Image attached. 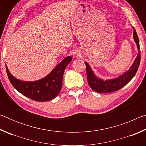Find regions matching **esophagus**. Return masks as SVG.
<instances>
[{
	"label": "esophagus",
	"mask_w": 146,
	"mask_h": 146,
	"mask_svg": "<svg viewBox=\"0 0 146 146\" xmlns=\"http://www.w3.org/2000/svg\"><path fill=\"white\" fill-rule=\"evenodd\" d=\"M74 55H75V56H77V55H78V54H77V53H74Z\"/></svg>",
	"instance_id": "obj_1"
}]
</instances>
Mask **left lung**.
Instances as JSON below:
<instances>
[{"label":"left lung","mask_w":146,"mask_h":146,"mask_svg":"<svg viewBox=\"0 0 146 146\" xmlns=\"http://www.w3.org/2000/svg\"><path fill=\"white\" fill-rule=\"evenodd\" d=\"M133 28V38L137 46L138 53L135 58L134 62L131 66L129 70L125 71L122 75H120L118 77L114 79L104 80L102 79L97 77L94 74L93 70L88 63L85 62L86 66V73H87V78L88 84L91 88L96 92L100 93H108L114 92L115 91L120 90L134 77L139 67L140 62V50L139 45V39H138L137 32L135 29Z\"/></svg>","instance_id":"left-lung-1"}]
</instances>
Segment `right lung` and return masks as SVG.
<instances>
[{"instance_id":"obj_1","label":"right lung","mask_w":146,"mask_h":146,"mask_svg":"<svg viewBox=\"0 0 146 146\" xmlns=\"http://www.w3.org/2000/svg\"><path fill=\"white\" fill-rule=\"evenodd\" d=\"M72 60L71 56L62 60L45 77L36 81H22L9 72L6 66L8 78L13 87L23 95L37 102L53 99L58 95L62 86L64 70Z\"/></svg>"}]
</instances>
